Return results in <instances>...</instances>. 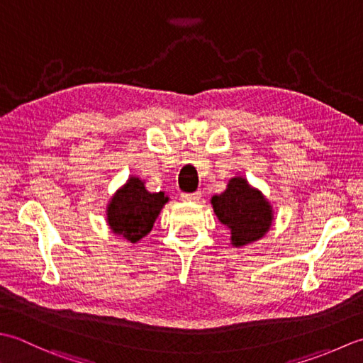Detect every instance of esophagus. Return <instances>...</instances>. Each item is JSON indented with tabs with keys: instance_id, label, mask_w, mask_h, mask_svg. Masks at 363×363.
<instances>
[{
	"instance_id": "obj_1",
	"label": "esophagus",
	"mask_w": 363,
	"mask_h": 363,
	"mask_svg": "<svg viewBox=\"0 0 363 363\" xmlns=\"http://www.w3.org/2000/svg\"><path fill=\"white\" fill-rule=\"evenodd\" d=\"M201 197H202V192L201 191H197V192H192V194H182L180 196V199L183 202H192V203H196V202H199L201 201Z\"/></svg>"
}]
</instances>
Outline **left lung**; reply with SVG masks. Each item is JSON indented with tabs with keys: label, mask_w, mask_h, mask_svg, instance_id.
Here are the masks:
<instances>
[{
	"label": "left lung",
	"mask_w": 363,
	"mask_h": 363,
	"mask_svg": "<svg viewBox=\"0 0 363 363\" xmlns=\"http://www.w3.org/2000/svg\"><path fill=\"white\" fill-rule=\"evenodd\" d=\"M210 202L219 223L230 230L233 247L262 240L274 223L271 202L242 175L232 177L225 191L213 196Z\"/></svg>",
	"instance_id": "left-lung-1"
}]
</instances>
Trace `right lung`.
Listing matches in <instances>:
<instances>
[{"mask_svg": "<svg viewBox=\"0 0 363 363\" xmlns=\"http://www.w3.org/2000/svg\"><path fill=\"white\" fill-rule=\"evenodd\" d=\"M167 202L164 192L147 191L145 180L130 175L106 203L108 227L116 236L136 244L152 232L155 220Z\"/></svg>", "mask_w": 363, "mask_h": 363, "instance_id": "add662e5", "label": "right lung"}]
</instances>
